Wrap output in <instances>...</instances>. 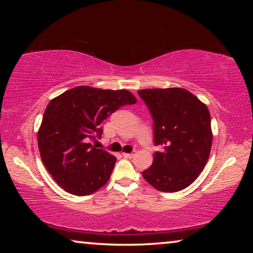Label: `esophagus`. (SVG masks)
Masks as SVG:
<instances>
[{
    "instance_id": "obj_1",
    "label": "esophagus",
    "mask_w": 253,
    "mask_h": 253,
    "mask_svg": "<svg viewBox=\"0 0 253 253\" xmlns=\"http://www.w3.org/2000/svg\"><path fill=\"white\" fill-rule=\"evenodd\" d=\"M135 154H136V151H132L131 153H123V156L126 158H131L135 156Z\"/></svg>"
}]
</instances>
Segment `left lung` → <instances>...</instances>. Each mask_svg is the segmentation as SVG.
<instances>
[{
    "instance_id": "1",
    "label": "left lung",
    "mask_w": 253,
    "mask_h": 253,
    "mask_svg": "<svg viewBox=\"0 0 253 253\" xmlns=\"http://www.w3.org/2000/svg\"><path fill=\"white\" fill-rule=\"evenodd\" d=\"M138 95L153 117L154 144L163 147L143 177L158 191H181L198 178L211 151L208 107L182 88L143 89Z\"/></svg>"
}]
</instances>
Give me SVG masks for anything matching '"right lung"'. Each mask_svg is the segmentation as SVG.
I'll use <instances>...</instances> for the list:
<instances>
[{
  "label": "right lung",
  "mask_w": 253,
  "mask_h": 253,
  "mask_svg": "<svg viewBox=\"0 0 253 253\" xmlns=\"http://www.w3.org/2000/svg\"><path fill=\"white\" fill-rule=\"evenodd\" d=\"M134 95L79 85L49 102L38 131L45 169L68 193L92 194L108 182L117 158L97 148L104 119L122 106L136 104Z\"/></svg>",
  "instance_id": "right-lung-1"
}]
</instances>
